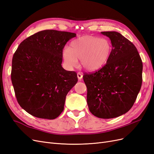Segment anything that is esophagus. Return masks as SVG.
I'll return each instance as SVG.
<instances>
[{
  "label": "esophagus",
  "instance_id": "34e87169",
  "mask_svg": "<svg viewBox=\"0 0 154 154\" xmlns=\"http://www.w3.org/2000/svg\"><path fill=\"white\" fill-rule=\"evenodd\" d=\"M77 76H78V78L79 79V80H82V78H83V74L81 72H78L77 73Z\"/></svg>",
  "mask_w": 154,
  "mask_h": 154
}]
</instances>
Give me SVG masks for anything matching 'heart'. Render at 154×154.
<instances>
[{
  "label": "heart",
  "instance_id": "b5f03b06",
  "mask_svg": "<svg viewBox=\"0 0 154 154\" xmlns=\"http://www.w3.org/2000/svg\"><path fill=\"white\" fill-rule=\"evenodd\" d=\"M111 51L112 45L109 40L86 35L73 40L69 48L63 50L62 56L65 64L69 69L76 67L78 59H80L83 68L95 71L106 63Z\"/></svg>",
  "mask_w": 154,
  "mask_h": 154
}]
</instances>
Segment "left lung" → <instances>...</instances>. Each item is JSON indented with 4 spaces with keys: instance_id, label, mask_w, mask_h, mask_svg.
<instances>
[{
    "instance_id": "8db88e82",
    "label": "left lung",
    "mask_w": 154,
    "mask_h": 154,
    "mask_svg": "<svg viewBox=\"0 0 154 154\" xmlns=\"http://www.w3.org/2000/svg\"><path fill=\"white\" fill-rule=\"evenodd\" d=\"M101 33L111 41L110 57L103 67L84 73L83 78L90 112L99 118L110 119L132 107L142 85L143 62L135 45L119 32Z\"/></svg>"
}]
</instances>
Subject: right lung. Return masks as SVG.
<instances>
[{
  "label": "right lung",
  "mask_w": 154,
  "mask_h": 154,
  "mask_svg": "<svg viewBox=\"0 0 154 154\" xmlns=\"http://www.w3.org/2000/svg\"><path fill=\"white\" fill-rule=\"evenodd\" d=\"M74 32L48 29L22 41L12 59L11 78L17 100L35 117L54 119L64 109L67 93L78 82L62 66L63 49Z\"/></svg>",
  "instance_id": "1"
}]
</instances>
